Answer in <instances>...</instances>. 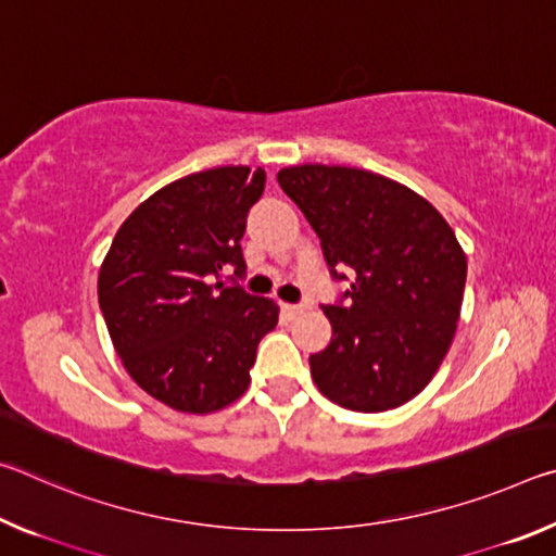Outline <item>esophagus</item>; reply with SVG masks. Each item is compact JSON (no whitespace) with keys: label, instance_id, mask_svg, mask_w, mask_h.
Returning <instances> with one entry per match:
<instances>
[{"label":"esophagus","instance_id":"obj_1","mask_svg":"<svg viewBox=\"0 0 556 556\" xmlns=\"http://www.w3.org/2000/svg\"><path fill=\"white\" fill-rule=\"evenodd\" d=\"M304 312H306L304 304H285V314H287L289 318H296V316H301Z\"/></svg>","mask_w":556,"mask_h":556}]
</instances>
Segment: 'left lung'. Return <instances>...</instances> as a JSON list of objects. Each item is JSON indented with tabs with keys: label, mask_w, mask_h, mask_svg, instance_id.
<instances>
[{
	"label": "left lung",
	"mask_w": 556,
	"mask_h": 556,
	"mask_svg": "<svg viewBox=\"0 0 556 556\" xmlns=\"http://www.w3.org/2000/svg\"><path fill=\"white\" fill-rule=\"evenodd\" d=\"M277 181L321 240L331 277L351 279L324 304L333 336L308 355L316 388L353 412L409 402L456 333L466 255L454 230L407 186L363 168L304 164Z\"/></svg>",
	"instance_id": "1"
}]
</instances>
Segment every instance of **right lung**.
I'll use <instances>...</instances> for the list:
<instances>
[{"mask_svg":"<svg viewBox=\"0 0 556 556\" xmlns=\"http://www.w3.org/2000/svg\"><path fill=\"white\" fill-rule=\"evenodd\" d=\"M265 181L250 166L178 178L122 223L102 262L98 301L112 345L131 380L172 409L208 414L238 400L277 326L275 301L223 281L248 269L240 240Z\"/></svg>","mask_w":556,"mask_h":556,"instance_id":"right-lung-1","label":"right lung"}]
</instances>
